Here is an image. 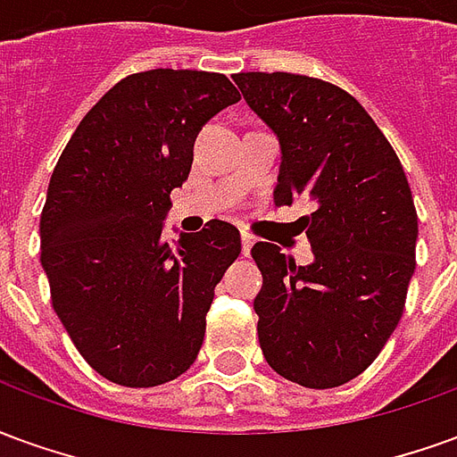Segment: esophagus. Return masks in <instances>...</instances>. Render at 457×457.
I'll list each match as a JSON object with an SVG mask.
<instances>
[{
	"mask_svg": "<svg viewBox=\"0 0 457 457\" xmlns=\"http://www.w3.org/2000/svg\"><path fill=\"white\" fill-rule=\"evenodd\" d=\"M252 245H254V237H252V235H247V232H242V254H245V257H249Z\"/></svg>",
	"mask_w": 457,
	"mask_h": 457,
	"instance_id": "obj_1",
	"label": "esophagus"
}]
</instances>
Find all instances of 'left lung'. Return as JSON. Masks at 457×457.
I'll return each mask as SVG.
<instances>
[{
  "mask_svg": "<svg viewBox=\"0 0 457 457\" xmlns=\"http://www.w3.org/2000/svg\"><path fill=\"white\" fill-rule=\"evenodd\" d=\"M247 104L281 144L277 205L306 200L298 220L313 264L298 267L271 242L252 257L269 367L308 389H333L382 353L416 269L419 218L402 161L353 95L320 78L237 73Z\"/></svg>",
  "mask_w": 457,
  "mask_h": 457,
  "instance_id": "left-lung-1",
  "label": "left lung"
}]
</instances>
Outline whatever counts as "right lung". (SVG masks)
I'll return each mask as SVG.
<instances>
[{
	"label": "right lung",
	"instance_id": "add662e5",
	"mask_svg": "<svg viewBox=\"0 0 457 457\" xmlns=\"http://www.w3.org/2000/svg\"><path fill=\"white\" fill-rule=\"evenodd\" d=\"M239 93L222 73L156 68L100 97L65 144L41 212L51 303L95 372L146 389L195 362L237 228L210 220L161 237L170 190L188 180L200 127Z\"/></svg>",
	"mask_w": 457,
	"mask_h": 457
}]
</instances>
